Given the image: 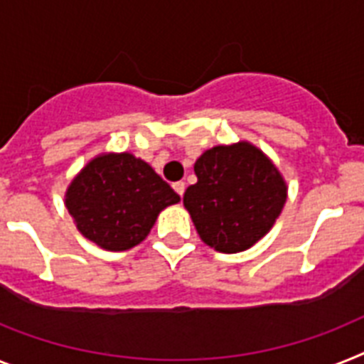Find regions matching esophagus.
<instances>
[{
    "label": "esophagus",
    "instance_id": "esophagus-1",
    "mask_svg": "<svg viewBox=\"0 0 364 364\" xmlns=\"http://www.w3.org/2000/svg\"><path fill=\"white\" fill-rule=\"evenodd\" d=\"M173 191H176L179 196H183V194H185V183H183V181L173 183Z\"/></svg>",
    "mask_w": 364,
    "mask_h": 364
}]
</instances>
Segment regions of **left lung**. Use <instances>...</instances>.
Wrapping results in <instances>:
<instances>
[{
	"instance_id": "8db88e82",
	"label": "left lung",
	"mask_w": 364,
	"mask_h": 364,
	"mask_svg": "<svg viewBox=\"0 0 364 364\" xmlns=\"http://www.w3.org/2000/svg\"><path fill=\"white\" fill-rule=\"evenodd\" d=\"M198 183L183 196L200 239L220 253L250 250L274 228L287 181L262 149L239 140L205 149L194 164Z\"/></svg>"
}]
</instances>
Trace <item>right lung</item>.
Listing matches in <instances>:
<instances>
[{
	"label": "right lung",
	"instance_id": "obj_1",
	"mask_svg": "<svg viewBox=\"0 0 364 364\" xmlns=\"http://www.w3.org/2000/svg\"><path fill=\"white\" fill-rule=\"evenodd\" d=\"M179 200L154 168L129 151L96 155L64 192V205L79 233L107 252L135 248L159 213Z\"/></svg>",
	"mask_w": 364,
	"mask_h": 364
}]
</instances>
